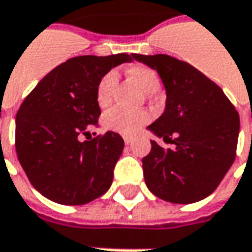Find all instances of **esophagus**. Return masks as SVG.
<instances>
[{
  "label": "esophagus",
  "mask_w": 252,
  "mask_h": 252,
  "mask_svg": "<svg viewBox=\"0 0 252 252\" xmlns=\"http://www.w3.org/2000/svg\"><path fill=\"white\" fill-rule=\"evenodd\" d=\"M132 141H134V139H132V138H129V136H126V138H124V142H126V145L132 143Z\"/></svg>",
  "instance_id": "obj_1"
}]
</instances>
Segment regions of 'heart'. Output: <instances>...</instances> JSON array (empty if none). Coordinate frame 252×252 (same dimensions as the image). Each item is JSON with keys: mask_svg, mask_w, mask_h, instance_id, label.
Here are the masks:
<instances>
[{"mask_svg": "<svg viewBox=\"0 0 252 252\" xmlns=\"http://www.w3.org/2000/svg\"><path fill=\"white\" fill-rule=\"evenodd\" d=\"M128 75L138 83L142 91L148 94H152L159 91L160 79L156 71L146 65H134L126 69ZM117 83V75L114 71H110L97 83L96 89V100L100 107H107L111 100L113 93ZM151 120V116L146 111H129V110L116 107L106 113L103 118L104 126L121 135H134L136 134L143 126H146Z\"/></svg>", "mask_w": 252, "mask_h": 252, "instance_id": "1", "label": "heart"}]
</instances>
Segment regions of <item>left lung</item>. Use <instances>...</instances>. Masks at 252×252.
Segmentation results:
<instances>
[{
  "instance_id": "8db88e82",
  "label": "left lung",
  "mask_w": 252,
  "mask_h": 252,
  "mask_svg": "<svg viewBox=\"0 0 252 252\" xmlns=\"http://www.w3.org/2000/svg\"><path fill=\"white\" fill-rule=\"evenodd\" d=\"M132 57L156 69L166 89L164 111L148 129L176 146L163 149L151 141L142 159L146 187L167 202H198L218 188L236 159L239 113L216 83L186 61Z\"/></svg>"
}]
</instances>
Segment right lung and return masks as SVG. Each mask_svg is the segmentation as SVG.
<instances>
[{"label": "right lung", "mask_w": 252, "mask_h": 252, "mask_svg": "<svg viewBox=\"0 0 252 252\" xmlns=\"http://www.w3.org/2000/svg\"><path fill=\"white\" fill-rule=\"evenodd\" d=\"M132 54L69 58L48 72L23 100L16 114L15 146L26 176L43 196L63 205H83L113 183L124 139L107 131L79 141L97 126V83Z\"/></svg>", "instance_id": "add662e5"}]
</instances>
